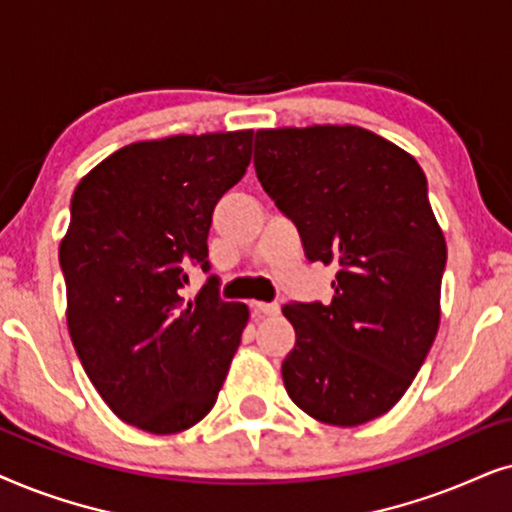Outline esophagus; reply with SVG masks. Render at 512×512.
<instances>
[{
	"label": "esophagus",
	"mask_w": 512,
	"mask_h": 512,
	"mask_svg": "<svg viewBox=\"0 0 512 512\" xmlns=\"http://www.w3.org/2000/svg\"><path fill=\"white\" fill-rule=\"evenodd\" d=\"M250 306L257 316H278L281 313V306L276 302H252Z\"/></svg>",
	"instance_id": "34e87169"
}]
</instances>
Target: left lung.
<instances>
[{"instance_id": "8db88e82", "label": "left lung", "mask_w": 512, "mask_h": 512, "mask_svg": "<svg viewBox=\"0 0 512 512\" xmlns=\"http://www.w3.org/2000/svg\"><path fill=\"white\" fill-rule=\"evenodd\" d=\"M255 170L309 262H335L332 302H290L283 384L299 410L360 426L403 398L440 325L447 245L410 154L358 126L257 131Z\"/></svg>"}]
</instances>
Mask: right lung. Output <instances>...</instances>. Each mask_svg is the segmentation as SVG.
<instances>
[{"instance_id":"right-lung-1","label":"right lung","mask_w":512,"mask_h":512,"mask_svg":"<svg viewBox=\"0 0 512 512\" xmlns=\"http://www.w3.org/2000/svg\"><path fill=\"white\" fill-rule=\"evenodd\" d=\"M252 131L128 145L74 189L60 243L74 351L109 410L168 435L206 417L248 323L215 276L185 302L187 271H210L208 231L241 180Z\"/></svg>"}]
</instances>
